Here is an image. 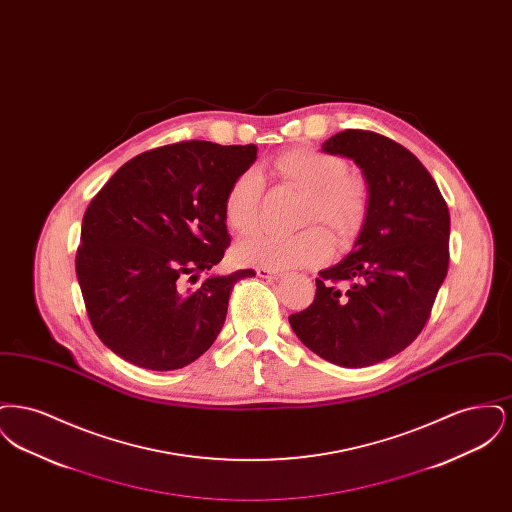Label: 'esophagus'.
<instances>
[{"label": "esophagus", "instance_id": "obj_1", "mask_svg": "<svg viewBox=\"0 0 512 512\" xmlns=\"http://www.w3.org/2000/svg\"><path fill=\"white\" fill-rule=\"evenodd\" d=\"M255 272H257L259 278H270V280H276V278L282 276L280 270H272V268L257 267L255 268Z\"/></svg>", "mask_w": 512, "mask_h": 512}]
</instances>
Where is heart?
<instances>
[{
    "label": "heart",
    "mask_w": 512,
    "mask_h": 512,
    "mask_svg": "<svg viewBox=\"0 0 512 512\" xmlns=\"http://www.w3.org/2000/svg\"><path fill=\"white\" fill-rule=\"evenodd\" d=\"M274 172L280 180L307 192L305 219L320 220L338 244L351 242L363 228L370 195L365 180L349 174L345 161L318 149H292L274 159ZM263 194V178L257 171H245L236 178L224 201V217L232 230L253 228ZM332 240L311 226L297 234L253 232L234 247L236 263L245 267L272 270L309 267L330 257Z\"/></svg>",
    "instance_id": "obj_1"
}]
</instances>
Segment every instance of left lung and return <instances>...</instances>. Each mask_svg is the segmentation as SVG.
<instances>
[{"instance_id":"left-lung-1","label":"left lung","mask_w":512,"mask_h":512,"mask_svg":"<svg viewBox=\"0 0 512 512\" xmlns=\"http://www.w3.org/2000/svg\"><path fill=\"white\" fill-rule=\"evenodd\" d=\"M322 151L353 159L370 205L353 249L318 272L313 303L290 324L318 357L363 368L401 353L430 317L449 267V209L424 165L386 136L343 130Z\"/></svg>"}]
</instances>
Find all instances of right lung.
<instances>
[{"label": "right lung", "instance_id": "add662e5", "mask_svg": "<svg viewBox=\"0 0 512 512\" xmlns=\"http://www.w3.org/2000/svg\"><path fill=\"white\" fill-rule=\"evenodd\" d=\"M257 146L180 142L146 151L88 205L76 278L90 322L115 355L149 370L194 363L224 326L234 284L253 270L209 274L230 244L224 201Z\"/></svg>", "mask_w": 512, "mask_h": 512}]
</instances>
